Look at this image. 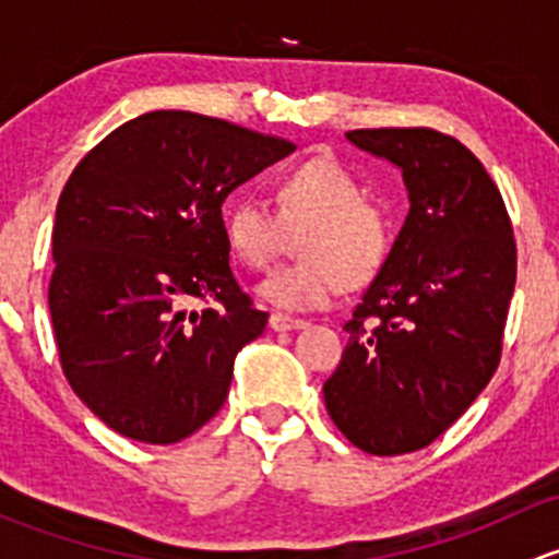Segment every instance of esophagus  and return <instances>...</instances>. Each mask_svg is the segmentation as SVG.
<instances>
[{"label": "esophagus", "mask_w": 559, "mask_h": 559, "mask_svg": "<svg viewBox=\"0 0 559 559\" xmlns=\"http://www.w3.org/2000/svg\"><path fill=\"white\" fill-rule=\"evenodd\" d=\"M267 324L273 332H292V330H306L308 321L292 319V316H284V313H273Z\"/></svg>", "instance_id": "esophagus-1"}]
</instances>
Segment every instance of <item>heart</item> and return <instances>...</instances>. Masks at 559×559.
I'll list each match as a JSON object with an SVG mask.
<instances>
[{"label":"heart","mask_w":559,"mask_h":559,"mask_svg":"<svg viewBox=\"0 0 559 559\" xmlns=\"http://www.w3.org/2000/svg\"><path fill=\"white\" fill-rule=\"evenodd\" d=\"M278 216L257 197H243L224 216L227 246L246 267L262 270L278 257L284 229L295 235L297 262L259 284V297L281 311H319L343 286L373 281L389 251V229L365 189L335 162H308L278 180Z\"/></svg>","instance_id":"obj_1"}]
</instances>
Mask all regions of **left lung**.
I'll return each instance as SVG.
<instances>
[{
	"label": "left lung",
	"instance_id": "obj_1",
	"mask_svg": "<svg viewBox=\"0 0 559 559\" xmlns=\"http://www.w3.org/2000/svg\"><path fill=\"white\" fill-rule=\"evenodd\" d=\"M346 140L403 173L408 216L324 381L326 414L376 456L425 449L498 370L516 284L503 197L481 162L436 129H357Z\"/></svg>",
	"mask_w": 559,
	"mask_h": 559
}]
</instances>
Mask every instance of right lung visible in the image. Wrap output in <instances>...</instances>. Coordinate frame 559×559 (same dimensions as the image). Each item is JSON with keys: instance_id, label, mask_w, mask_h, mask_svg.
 I'll return each instance as SVG.
<instances>
[{"instance_id": "right-lung-1", "label": "right lung", "mask_w": 559, "mask_h": 559, "mask_svg": "<svg viewBox=\"0 0 559 559\" xmlns=\"http://www.w3.org/2000/svg\"><path fill=\"white\" fill-rule=\"evenodd\" d=\"M295 145L186 110L110 132L56 205L50 319L78 397L118 436L178 443L218 414L262 335L229 267L222 205ZM219 306L188 313L185 302Z\"/></svg>"}]
</instances>
